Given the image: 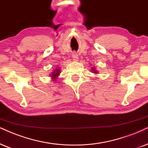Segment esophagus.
<instances>
[{
    "instance_id": "obj_1",
    "label": "esophagus",
    "mask_w": 148,
    "mask_h": 148,
    "mask_svg": "<svg viewBox=\"0 0 148 148\" xmlns=\"http://www.w3.org/2000/svg\"><path fill=\"white\" fill-rule=\"evenodd\" d=\"M72 58H73V60H74V61H77L78 60V56L76 52H73Z\"/></svg>"
}]
</instances>
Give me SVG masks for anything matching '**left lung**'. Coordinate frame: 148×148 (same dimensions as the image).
I'll list each match as a JSON object with an SVG mask.
<instances>
[{
	"instance_id": "8db88e82",
	"label": "left lung",
	"mask_w": 148,
	"mask_h": 148,
	"mask_svg": "<svg viewBox=\"0 0 148 148\" xmlns=\"http://www.w3.org/2000/svg\"><path fill=\"white\" fill-rule=\"evenodd\" d=\"M91 70L93 71V73H95V74H97V71H96V70H95L94 68H93L92 69H91Z\"/></svg>"
}]
</instances>
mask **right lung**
I'll return each instance as SVG.
<instances>
[{
    "label": "right lung",
    "instance_id": "add662e5",
    "mask_svg": "<svg viewBox=\"0 0 148 148\" xmlns=\"http://www.w3.org/2000/svg\"><path fill=\"white\" fill-rule=\"evenodd\" d=\"M59 73H60V70H59V69H56V70H54V72L52 73L50 76H51L53 79H55V78L59 76Z\"/></svg>",
    "mask_w": 148,
    "mask_h": 148
}]
</instances>
